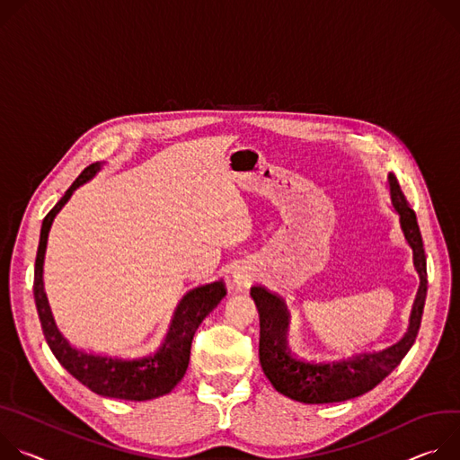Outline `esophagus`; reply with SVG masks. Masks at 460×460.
Masks as SVG:
<instances>
[{"mask_svg":"<svg viewBox=\"0 0 460 460\" xmlns=\"http://www.w3.org/2000/svg\"><path fill=\"white\" fill-rule=\"evenodd\" d=\"M252 269L246 263H237L232 267V279L237 287H246L252 283Z\"/></svg>","mask_w":460,"mask_h":460,"instance_id":"1","label":"esophagus"}]
</instances>
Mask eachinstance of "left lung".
<instances>
[{
    "label": "left lung",
    "mask_w": 460,
    "mask_h": 460,
    "mask_svg": "<svg viewBox=\"0 0 460 460\" xmlns=\"http://www.w3.org/2000/svg\"><path fill=\"white\" fill-rule=\"evenodd\" d=\"M387 182L393 208L400 217L405 241L413 248V263L420 278L410 331L400 341L382 350L358 352L340 360L314 362L297 358L287 345L288 314L285 303L265 287L250 288V296L260 311V362L263 373L278 393L292 400L303 403H332L360 396L391 375L417 340L428 292L426 253L417 216L407 204L396 177L389 173Z\"/></svg>",
    "instance_id": "left-lung-1"
}]
</instances>
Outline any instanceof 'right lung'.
Returning <instances> with one entry per match:
<instances>
[{"instance_id":"add662e5","label":"right lung","mask_w":460,"mask_h":460,"mask_svg":"<svg viewBox=\"0 0 460 460\" xmlns=\"http://www.w3.org/2000/svg\"><path fill=\"white\" fill-rule=\"evenodd\" d=\"M96 172H100L98 163L87 166L71 184L66 195L57 202V207L43 219L34 267L36 309L47 345L64 369H67L80 384L102 396L135 402L151 400L168 394L182 380L190 364V350L195 331L226 296V288L223 281H214L188 290L177 305L170 329L161 345L155 350L137 356V358H119V356L85 352L73 347L58 331L53 313H50L43 288V261L49 232L55 217L66 207L75 190L91 181Z\"/></svg>"}]
</instances>
